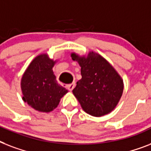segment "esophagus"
<instances>
[{"instance_id":"obj_1","label":"esophagus","mask_w":151,"mask_h":151,"mask_svg":"<svg viewBox=\"0 0 151 151\" xmlns=\"http://www.w3.org/2000/svg\"><path fill=\"white\" fill-rule=\"evenodd\" d=\"M74 87H75V82H74V81L71 83V84H70V85H66V88H67V89H68L69 91H72Z\"/></svg>"}]
</instances>
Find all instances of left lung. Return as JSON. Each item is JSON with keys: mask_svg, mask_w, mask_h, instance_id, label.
Segmentation results:
<instances>
[{"mask_svg": "<svg viewBox=\"0 0 151 151\" xmlns=\"http://www.w3.org/2000/svg\"><path fill=\"white\" fill-rule=\"evenodd\" d=\"M81 66V79L77 82L73 94L84 111L101 117L112 111L123 93L124 84L114 68L98 53L88 52L87 56L71 54Z\"/></svg>", "mask_w": 151, "mask_h": 151, "instance_id": "1", "label": "left lung"}]
</instances>
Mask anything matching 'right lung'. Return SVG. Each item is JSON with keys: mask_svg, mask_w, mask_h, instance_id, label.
Wrapping results in <instances>:
<instances>
[{"mask_svg": "<svg viewBox=\"0 0 151 151\" xmlns=\"http://www.w3.org/2000/svg\"><path fill=\"white\" fill-rule=\"evenodd\" d=\"M55 63L47 54L39 55L30 63L21 80L22 99L40 112L54 110L68 92L57 83L52 70Z\"/></svg>", "mask_w": 151, "mask_h": 151, "instance_id": "1", "label": "right lung"}]
</instances>
